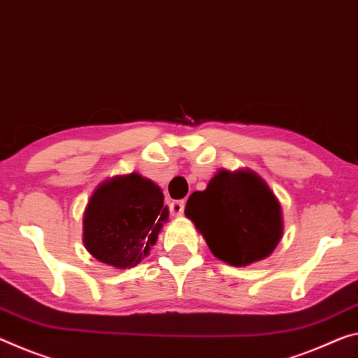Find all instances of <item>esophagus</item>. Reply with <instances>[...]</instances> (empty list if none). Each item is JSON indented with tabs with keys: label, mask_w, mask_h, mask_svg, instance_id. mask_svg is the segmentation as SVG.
Returning <instances> with one entry per match:
<instances>
[{
	"label": "esophagus",
	"mask_w": 358,
	"mask_h": 358,
	"mask_svg": "<svg viewBox=\"0 0 358 358\" xmlns=\"http://www.w3.org/2000/svg\"><path fill=\"white\" fill-rule=\"evenodd\" d=\"M170 213L173 217H181L185 213V201H173L170 203Z\"/></svg>",
	"instance_id": "1"
}]
</instances>
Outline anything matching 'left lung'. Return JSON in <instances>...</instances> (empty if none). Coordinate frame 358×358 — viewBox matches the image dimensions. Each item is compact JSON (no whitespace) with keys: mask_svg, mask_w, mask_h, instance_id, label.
<instances>
[{"mask_svg":"<svg viewBox=\"0 0 358 358\" xmlns=\"http://www.w3.org/2000/svg\"><path fill=\"white\" fill-rule=\"evenodd\" d=\"M215 257L247 266L274 252L283 232L280 203L250 170H221L185 208Z\"/></svg>","mask_w":358,"mask_h":358,"instance_id":"obj_1","label":"left lung"}]
</instances>
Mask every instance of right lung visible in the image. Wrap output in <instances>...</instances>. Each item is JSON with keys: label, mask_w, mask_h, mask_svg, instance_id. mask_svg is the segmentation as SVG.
Here are the masks:
<instances>
[{"label": "right lung", "mask_w": 358, "mask_h": 358, "mask_svg": "<svg viewBox=\"0 0 358 358\" xmlns=\"http://www.w3.org/2000/svg\"><path fill=\"white\" fill-rule=\"evenodd\" d=\"M169 218L164 194L151 180L130 173L100 185L83 220L84 245L115 268H132L155 245Z\"/></svg>", "instance_id": "right-lung-1"}]
</instances>
